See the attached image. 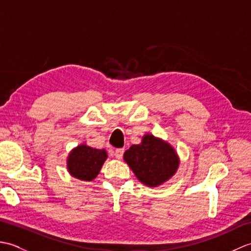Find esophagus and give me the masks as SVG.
I'll return each instance as SVG.
<instances>
[{
    "instance_id": "obj_1",
    "label": "esophagus",
    "mask_w": 251,
    "mask_h": 251,
    "mask_svg": "<svg viewBox=\"0 0 251 251\" xmlns=\"http://www.w3.org/2000/svg\"><path fill=\"white\" fill-rule=\"evenodd\" d=\"M123 154H124V149H116L114 152V155L116 158L121 159L123 157Z\"/></svg>"
}]
</instances>
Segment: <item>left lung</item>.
<instances>
[{
  "label": "left lung",
  "mask_w": 251,
  "mask_h": 251,
  "mask_svg": "<svg viewBox=\"0 0 251 251\" xmlns=\"http://www.w3.org/2000/svg\"><path fill=\"white\" fill-rule=\"evenodd\" d=\"M125 162L142 183L156 186L176 173L179 161L168 143L152 135L143 137L141 145H135L124 153Z\"/></svg>",
  "instance_id": "1"
}]
</instances>
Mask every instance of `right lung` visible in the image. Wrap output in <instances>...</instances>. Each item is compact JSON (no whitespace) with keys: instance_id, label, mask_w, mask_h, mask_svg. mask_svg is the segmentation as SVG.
I'll use <instances>...</instances> for the list:
<instances>
[{"instance_id":"1","label":"right lung","mask_w":251,"mask_h":251,"mask_svg":"<svg viewBox=\"0 0 251 251\" xmlns=\"http://www.w3.org/2000/svg\"><path fill=\"white\" fill-rule=\"evenodd\" d=\"M106 158L104 150H97L87 146H79L71 152L68 158V169L77 179L92 181L97 177Z\"/></svg>"}]
</instances>
